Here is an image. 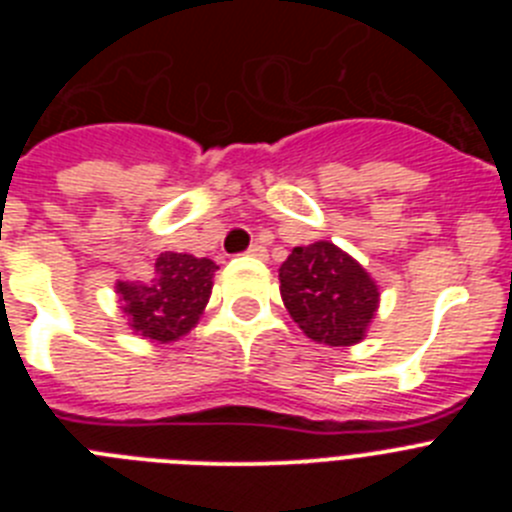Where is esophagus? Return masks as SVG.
Returning a JSON list of instances; mask_svg holds the SVG:
<instances>
[{"mask_svg": "<svg viewBox=\"0 0 512 512\" xmlns=\"http://www.w3.org/2000/svg\"><path fill=\"white\" fill-rule=\"evenodd\" d=\"M248 256H251V259H261V261H264L266 259V248L261 246V243H253V246L248 248Z\"/></svg>", "mask_w": 512, "mask_h": 512, "instance_id": "34e87169", "label": "esophagus"}]
</instances>
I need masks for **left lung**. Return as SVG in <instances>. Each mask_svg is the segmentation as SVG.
Returning <instances> with one entry per match:
<instances>
[{
	"label": "left lung",
	"instance_id": "left-lung-1",
	"mask_svg": "<svg viewBox=\"0 0 512 512\" xmlns=\"http://www.w3.org/2000/svg\"><path fill=\"white\" fill-rule=\"evenodd\" d=\"M279 292L297 328L323 346H354L379 310V284L330 241L297 246L279 266Z\"/></svg>",
	"mask_w": 512,
	"mask_h": 512
}]
</instances>
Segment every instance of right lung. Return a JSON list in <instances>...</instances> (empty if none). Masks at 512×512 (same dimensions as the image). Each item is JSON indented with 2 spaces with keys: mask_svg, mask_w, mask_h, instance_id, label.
<instances>
[{
  "mask_svg": "<svg viewBox=\"0 0 512 512\" xmlns=\"http://www.w3.org/2000/svg\"><path fill=\"white\" fill-rule=\"evenodd\" d=\"M217 264L192 253L164 251L148 282H115L117 302L135 336L174 343L197 328L212 295Z\"/></svg>",
  "mask_w": 512,
  "mask_h": 512,
  "instance_id": "1",
  "label": "right lung"
}]
</instances>
